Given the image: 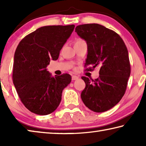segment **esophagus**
Wrapping results in <instances>:
<instances>
[{
  "instance_id": "1",
  "label": "esophagus",
  "mask_w": 146,
  "mask_h": 146,
  "mask_svg": "<svg viewBox=\"0 0 146 146\" xmlns=\"http://www.w3.org/2000/svg\"><path fill=\"white\" fill-rule=\"evenodd\" d=\"M78 76H76V75H73L72 76V80H78Z\"/></svg>"
}]
</instances>
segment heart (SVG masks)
I'll list each match as a JSON object with an SVG mask.
<instances>
[{
  "mask_svg": "<svg viewBox=\"0 0 146 146\" xmlns=\"http://www.w3.org/2000/svg\"><path fill=\"white\" fill-rule=\"evenodd\" d=\"M84 40H82V39H81V38H78V39H77V40H76V41H75V44H76V43H79V42H83Z\"/></svg>",
  "mask_w": 146,
  "mask_h": 146,
  "instance_id": "heart-1",
  "label": "heart"
}]
</instances>
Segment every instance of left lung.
Masks as SVG:
<instances>
[{
    "label": "left lung",
    "instance_id": "1",
    "mask_svg": "<svg viewBox=\"0 0 146 146\" xmlns=\"http://www.w3.org/2000/svg\"><path fill=\"white\" fill-rule=\"evenodd\" d=\"M75 31L88 45L84 66L91 67L86 70L100 66L98 78L91 81L82 76L86 88L81 98L93 111H106L120 102L126 90L131 73L127 47L119 35L100 24H82L76 27Z\"/></svg>",
    "mask_w": 146,
    "mask_h": 146
}]
</instances>
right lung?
Returning <instances> with one entry per match:
<instances>
[{"instance_id": "right-lung-1", "label": "right lung", "mask_w": 146, "mask_h": 146, "mask_svg": "<svg viewBox=\"0 0 146 146\" xmlns=\"http://www.w3.org/2000/svg\"><path fill=\"white\" fill-rule=\"evenodd\" d=\"M75 25L47 26L22 39L14 55L13 81L21 102L31 112L40 115L53 113L62 93L71 81L69 74L51 76L46 67L57 60L61 49Z\"/></svg>"}]
</instances>
